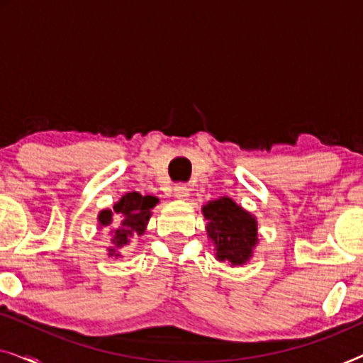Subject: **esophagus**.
Here are the masks:
<instances>
[{"label": "esophagus", "mask_w": 363, "mask_h": 363, "mask_svg": "<svg viewBox=\"0 0 363 363\" xmlns=\"http://www.w3.org/2000/svg\"><path fill=\"white\" fill-rule=\"evenodd\" d=\"M173 196H175L177 200H186V198L190 196V188L186 185H177L173 188Z\"/></svg>", "instance_id": "1"}]
</instances>
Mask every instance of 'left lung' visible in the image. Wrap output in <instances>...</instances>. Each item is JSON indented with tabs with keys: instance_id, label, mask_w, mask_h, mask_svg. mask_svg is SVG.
<instances>
[{
	"instance_id": "left-lung-1",
	"label": "left lung",
	"mask_w": 363,
	"mask_h": 363,
	"mask_svg": "<svg viewBox=\"0 0 363 363\" xmlns=\"http://www.w3.org/2000/svg\"><path fill=\"white\" fill-rule=\"evenodd\" d=\"M206 220L208 240L215 246V257L221 262L242 266L257 246V220L230 196L208 201L201 208Z\"/></svg>"
}]
</instances>
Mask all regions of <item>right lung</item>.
Listing matches in <instances>:
<instances>
[{
    "label": "right lung",
    "mask_w": 363,
    "mask_h": 363,
    "mask_svg": "<svg viewBox=\"0 0 363 363\" xmlns=\"http://www.w3.org/2000/svg\"><path fill=\"white\" fill-rule=\"evenodd\" d=\"M157 203V196H143L138 191H128L117 203H113L112 210L106 208L99 213V230L106 228L111 236L112 246L107 247L108 256L116 259L122 257L118 250L130 245L133 238L145 233L152 216V208H155Z\"/></svg>",
    "instance_id": "obj_1"
}]
</instances>
